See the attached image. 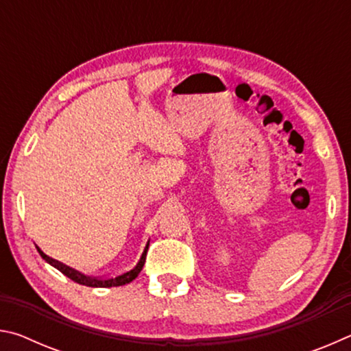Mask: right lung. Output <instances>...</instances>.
I'll list each match as a JSON object with an SVG mask.
<instances>
[{"label":"right lung","mask_w":351,"mask_h":351,"mask_svg":"<svg viewBox=\"0 0 351 351\" xmlns=\"http://www.w3.org/2000/svg\"><path fill=\"white\" fill-rule=\"evenodd\" d=\"M37 251L40 252L41 258L46 260L51 266H54V268H57L58 271H60L62 274L69 277L71 280H74L75 283L85 285V287H91V288H111V287H122V285H127L130 282H133L134 278L139 276V272L142 271V268H144V263H145V255H147V251H148V243H147V246L144 249V252H142V255H141L139 261H138V263H136V266H134L133 269H130L127 272H122V274L112 276V277H90V276H83L82 272L75 271L73 268H69V266L60 263V261H58V260L47 257V255L43 251H41L38 246H37Z\"/></svg>","instance_id":"1"}]
</instances>
